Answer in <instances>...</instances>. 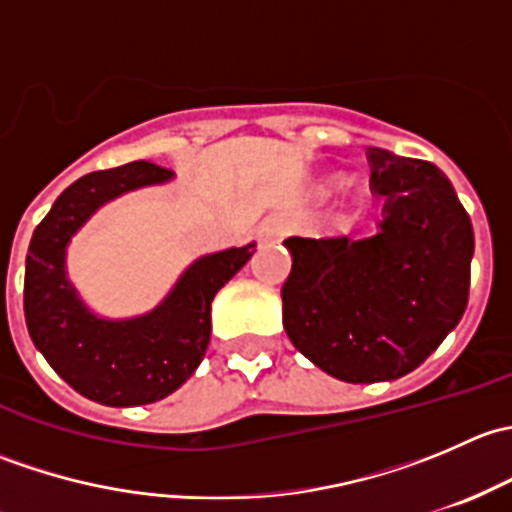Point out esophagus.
I'll use <instances>...</instances> for the list:
<instances>
[{
  "instance_id": "obj_1",
  "label": "esophagus",
  "mask_w": 512,
  "mask_h": 512,
  "mask_svg": "<svg viewBox=\"0 0 512 512\" xmlns=\"http://www.w3.org/2000/svg\"><path fill=\"white\" fill-rule=\"evenodd\" d=\"M287 218L285 215H270V218L262 220V225L257 227V237H260L262 242H270V240H280L282 235L287 232Z\"/></svg>"
}]
</instances>
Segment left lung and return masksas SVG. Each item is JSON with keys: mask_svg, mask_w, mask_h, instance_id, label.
<instances>
[{"mask_svg": "<svg viewBox=\"0 0 512 512\" xmlns=\"http://www.w3.org/2000/svg\"><path fill=\"white\" fill-rule=\"evenodd\" d=\"M379 232L289 237L282 324L312 364L349 384L406 376L461 322L473 225L446 175L428 160L366 148Z\"/></svg>", "mask_w": 512, "mask_h": 512, "instance_id": "left-lung-1", "label": "left lung"}]
</instances>
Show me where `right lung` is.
Returning a JSON list of instances; mask_svg holds the SVG:
<instances>
[{"label": "right lung", "instance_id": "right-lung-1", "mask_svg": "<svg viewBox=\"0 0 512 512\" xmlns=\"http://www.w3.org/2000/svg\"><path fill=\"white\" fill-rule=\"evenodd\" d=\"M170 178L173 170L148 160L84 175L56 198L29 242V337L71 389L103 406L153 404L190 379L210 342V302L255 252L247 245L200 257L151 314L123 322L94 317L66 280V242L103 203Z\"/></svg>", "mask_w": 512, "mask_h": 512}]
</instances>
